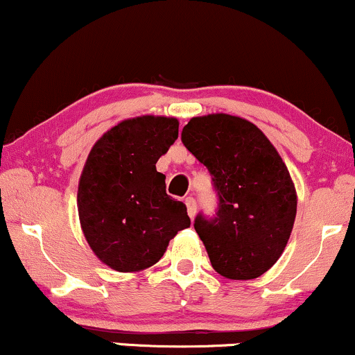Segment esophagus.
I'll use <instances>...</instances> for the list:
<instances>
[{
	"instance_id": "obj_1",
	"label": "esophagus",
	"mask_w": 355,
	"mask_h": 355,
	"mask_svg": "<svg viewBox=\"0 0 355 355\" xmlns=\"http://www.w3.org/2000/svg\"><path fill=\"white\" fill-rule=\"evenodd\" d=\"M185 205H187V211H189L190 218H193L196 213V202L193 196H187L185 198Z\"/></svg>"
}]
</instances>
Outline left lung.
<instances>
[{"instance_id":"1","label":"left lung","mask_w":355,"mask_h":355,"mask_svg":"<svg viewBox=\"0 0 355 355\" xmlns=\"http://www.w3.org/2000/svg\"><path fill=\"white\" fill-rule=\"evenodd\" d=\"M182 142L213 177L220 205L195 230L210 263L228 279H254L283 254L291 236L297 195L289 170L253 122L238 115L190 119Z\"/></svg>"}]
</instances>
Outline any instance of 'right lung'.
I'll list each match as a JSON object with an SVG mask.
<instances>
[{"label": "right lung", "mask_w": 355, "mask_h": 355, "mask_svg": "<svg viewBox=\"0 0 355 355\" xmlns=\"http://www.w3.org/2000/svg\"><path fill=\"white\" fill-rule=\"evenodd\" d=\"M178 139V121L164 115L125 119L94 144L78 189L80 228L94 254L119 272L155 264L180 230L187 207L165 191L157 160Z\"/></svg>", "instance_id": "add662e5"}]
</instances>
